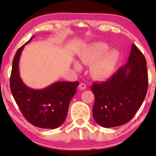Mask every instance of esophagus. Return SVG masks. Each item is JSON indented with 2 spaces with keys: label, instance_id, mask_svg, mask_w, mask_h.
<instances>
[{
  "label": "esophagus",
  "instance_id": "obj_1",
  "mask_svg": "<svg viewBox=\"0 0 156 156\" xmlns=\"http://www.w3.org/2000/svg\"><path fill=\"white\" fill-rule=\"evenodd\" d=\"M86 84H84V83H81V84L79 85V89H81V90H84L86 89Z\"/></svg>",
  "mask_w": 156,
  "mask_h": 156
}]
</instances>
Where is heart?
<instances>
[{
  "label": "heart",
  "instance_id": "heart-1",
  "mask_svg": "<svg viewBox=\"0 0 156 156\" xmlns=\"http://www.w3.org/2000/svg\"><path fill=\"white\" fill-rule=\"evenodd\" d=\"M109 49L107 43L95 42L86 44L78 52L80 61L85 65H91L90 74L98 81H104L114 73L120 58V52L117 49ZM76 69H81L78 62H74Z\"/></svg>",
  "mask_w": 156,
  "mask_h": 156
}]
</instances>
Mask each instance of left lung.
I'll use <instances>...</instances> for the list:
<instances>
[{
  "label": "left lung",
  "mask_w": 156,
  "mask_h": 156,
  "mask_svg": "<svg viewBox=\"0 0 156 156\" xmlns=\"http://www.w3.org/2000/svg\"><path fill=\"white\" fill-rule=\"evenodd\" d=\"M148 86L146 58L133 44L126 65L106 82L91 87L95 97L92 114L96 122L104 128L129 122L144 102Z\"/></svg>",
  "instance_id": "obj_1"
}]
</instances>
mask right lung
<instances>
[{"mask_svg": "<svg viewBox=\"0 0 156 156\" xmlns=\"http://www.w3.org/2000/svg\"><path fill=\"white\" fill-rule=\"evenodd\" d=\"M17 51L12 60L10 87L13 98L26 120L36 127L56 129L67 117L72 98L76 92L79 82H56L41 89L26 86L19 73V61L25 44Z\"/></svg>", "mask_w": 156, "mask_h": 156, "instance_id": "obj_1", "label": "right lung"}]
</instances>
